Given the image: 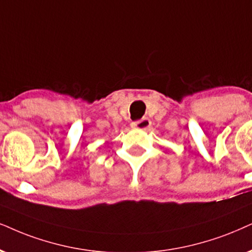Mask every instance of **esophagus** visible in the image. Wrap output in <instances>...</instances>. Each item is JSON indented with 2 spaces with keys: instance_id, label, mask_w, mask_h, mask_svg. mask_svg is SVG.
Masks as SVG:
<instances>
[{
  "instance_id": "1",
  "label": "esophagus",
  "mask_w": 252,
  "mask_h": 252,
  "mask_svg": "<svg viewBox=\"0 0 252 252\" xmlns=\"http://www.w3.org/2000/svg\"><path fill=\"white\" fill-rule=\"evenodd\" d=\"M150 126H151V121L146 119V117L139 121H135V122L131 123V128L139 129V130H148L150 128Z\"/></svg>"
}]
</instances>
